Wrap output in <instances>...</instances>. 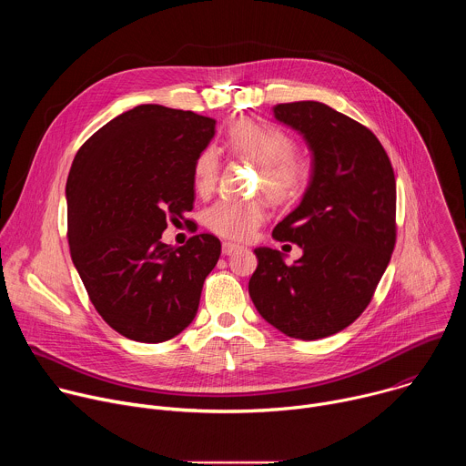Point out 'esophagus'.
Wrapping results in <instances>:
<instances>
[{"label": "esophagus", "mask_w": 466, "mask_h": 466, "mask_svg": "<svg viewBox=\"0 0 466 466\" xmlns=\"http://www.w3.org/2000/svg\"><path fill=\"white\" fill-rule=\"evenodd\" d=\"M239 248H241V247L236 245V243H228V241L223 243V254H225V256H230V254H234L236 250H239Z\"/></svg>", "instance_id": "1"}]
</instances>
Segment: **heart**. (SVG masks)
Instances as JSON below:
<instances>
[{
    "label": "heart",
    "mask_w": 466,
    "mask_h": 466,
    "mask_svg": "<svg viewBox=\"0 0 466 466\" xmlns=\"http://www.w3.org/2000/svg\"><path fill=\"white\" fill-rule=\"evenodd\" d=\"M228 149L259 169L258 186L273 203H288L306 184V166L295 157V144L286 132L256 123L238 121L227 137ZM219 177L218 151L208 147L195 160L193 180L201 193H210ZM265 219V208L259 201H219L205 212V225L227 239H248Z\"/></svg>",
    "instance_id": "heart-1"
}]
</instances>
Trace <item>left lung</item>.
<instances>
[{"instance_id": "obj_1", "label": "left lung", "mask_w": 466, "mask_h": 466, "mask_svg": "<svg viewBox=\"0 0 466 466\" xmlns=\"http://www.w3.org/2000/svg\"><path fill=\"white\" fill-rule=\"evenodd\" d=\"M311 151L300 205L273 230L302 256L258 247L248 295L282 334L313 341L334 336L369 306L396 241V180L380 140L361 123L319 101L273 106Z\"/></svg>"}]
</instances>
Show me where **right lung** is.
Here are the masks:
<instances>
[{"label": "right lung", "mask_w": 466, "mask_h": 466, "mask_svg": "<svg viewBox=\"0 0 466 466\" xmlns=\"http://www.w3.org/2000/svg\"><path fill=\"white\" fill-rule=\"evenodd\" d=\"M214 135L212 117L138 105L103 125L72 164L74 265L97 313L132 341L162 343L189 326L219 259L212 234L162 243L167 221L193 208L195 160Z\"/></svg>", "instance_id": "right-lung-1"}]
</instances>
